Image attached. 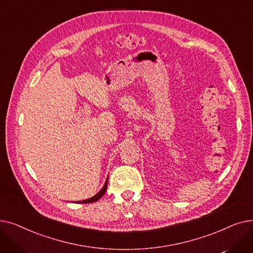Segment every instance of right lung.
<instances>
[{
    "label": "right lung",
    "mask_w": 253,
    "mask_h": 253,
    "mask_svg": "<svg viewBox=\"0 0 253 253\" xmlns=\"http://www.w3.org/2000/svg\"><path fill=\"white\" fill-rule=\"evenodd\" d=\"M108 180H109V176H108V178H106V180H105V182H104V184H103V187H102V189L96 194V195H94L93 197H91V198H89V199H86V200H83V201H77V202H75V203H93V202H96L97 200H99V199L105 194V192H106V187H108Z\"/></svg>",
    "instance_id": "obj_1"
}]
</instances>
